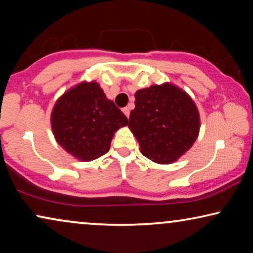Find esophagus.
Here are the masks:
<instances>
[{
  "label": "esophagus",
  "instance_id": "obj_1",
  "mask_svg": "<svg viewBox=\"0 0 253 253\" xmlns=\"http://www.w3.org/2000/svg\"><path fill=\"white\" fill-rule=\"evenodd\" d=\"M123 113L126 114V116L127 117V119H129V116H130V108H129V107H124Z\"/></svg>",
  "mask_w": 253,
  "mask_h": 253
}]
</instances>
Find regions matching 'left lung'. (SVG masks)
<instances>
[{"label": "left lung", "mask_w": 253, "mask_h": 253, "mask_svg": "<svg viewBox=\"0 0 253 253\" xmlns=\"http://www.w3.org/2000/svg\"><path fill=\"white\" fill-rule=\"evenodd\" d=\"M134 96L129 127L141 153L157 164L176 161L198 137L199 114L195 102L170 84L139 89Z\"/></svg>", "instance_id": "left-lung-1"}]
</instances>
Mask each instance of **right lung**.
<instances>
[{"mask_svg":"<svg viewBox=\"0 0 253 253\" xmlns=\"http://www.w3.org/2000/svg\"><path fill=\"white\" fill-rule=\"evenodd\" d=\"M126 124V116L95 82L82 83L64 93L51 113L57 143L83 161L106 154L115 131Z\"/></svg>","mask_w":253,"mask_h":253,"instance_id":"right-lung-1","label":"right lung"}]
</instances>
